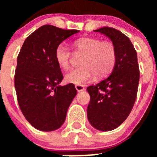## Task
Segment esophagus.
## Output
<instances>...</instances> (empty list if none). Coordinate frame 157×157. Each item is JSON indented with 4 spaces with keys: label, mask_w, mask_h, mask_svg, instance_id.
I'll return each instance as SVG.
<instances>
[{
    "label": "esophagus",
    "mask_w": 157,
    "mask_h": 157,
    "mask_svg": "<svg viewBox=\"0 0 157 157\" xmlns=\"http://www.w3.org/2000/svg\"><path fill=\"white\" fill-rule=\"evenodd\" d=\"M75 89H76V90H77L78 92H81V91H83L84 90H85V87L83 86H82V85H76L75 86Z\"/></svg>",
    "instance_id": "34e87169"
}]
</instances>
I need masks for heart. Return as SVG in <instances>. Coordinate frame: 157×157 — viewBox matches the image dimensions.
Returning <instances> with one entry per match:
<instances>
[{"instance_id": "heart-1", "label": "heart", "mask_w": 157, "mask_h": 157, "mask_svg": "<svg viewBox=\"0 0 157 157\" xmlns=\"http://www.w3.org/2000/svg\"><path fill=\"white\" fill-rule=\"evenodd\" d=\"M77 52H84L80 67L73 69L65 75L67 82L84 85L94 78L105 77L112 71L116 61V50L110 41H101L94 37H80L72 43ZM71 52L63 44H59L55 50V59L58 66L63 70L70 67Z\"/></svg>"}]
</instances>
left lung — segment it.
I'll return each instance as SVG.
<instances>
[{
  "instance_id": "obj_1",
  "label": "left lung",
  "mask_w": 157,
  "mask_h": 157,
  "mask_svg": "<svg viewBox=\"0 0 157 157\" xmlns=\"http://www.w3.org/2000/svg\"><path fill=\"white\" fill-rule=\"evenodd\" d=\"M94 31L110 38L116 48V61L109 77L87 87L90 96L87 117L95 129L109 131L121 125L132 110L138 94L139 67L137 52L127 36L109 27Z\"/></svg>"
}]
</instances>
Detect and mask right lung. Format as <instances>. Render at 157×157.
I'll use <instances>...</instances> for the list:
<instances>
[{
	"label": "right lung",
	"instance_id": "right-lung-1",
	"mask_svg": "<svg viewBox=\"0 0 157 157\" xmlns=\"http://www.w3.org/2000/svg\"><path fill=\"white\" fill-rule=\"evenodd\" d=\"M78 30L44 25L26 38L17 57L15 88L26 120L34 128L52 131L63 125L69 105L77 94L74 84H58L63 79L55 50Z\"/></svg>",
	"mask_w": 157,
	"mask_h": 157
}]
</instances>
